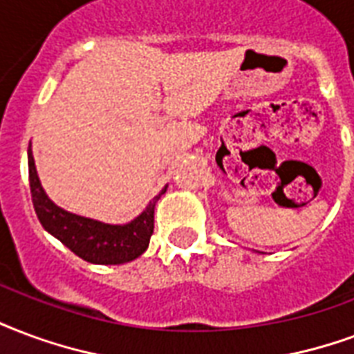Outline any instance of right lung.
Returning <instances> with one entry per match:
<instances>
[{"mask_svg":"<svg viewBox=\"0 0 354 354\" xmlns=\"http://www.w3.org/2000/svg\"><path fill=\"white\" fill-rule=\"evenodd\" d=\"M33 208L44 229L75 255L93 264H124L142 255L153 234V210L165 189L127 225H106L57 208L41 187L31 150H28Z\"/></svg>","mask_w":354,"mask_h":354,"instance_id":"right-lung-1","label":"right lung"}]
</instances>
